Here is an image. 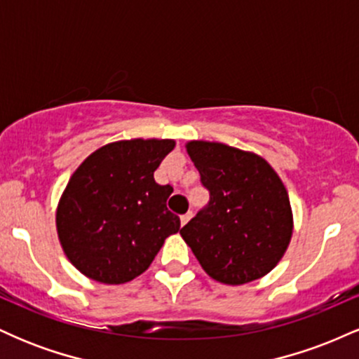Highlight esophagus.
Segmentation results:
<instances>
[{
  "instance_id": "1",
  "label": "esophagus",
  "mask_w": 359,
  "mask_h": 359,
  "mask_svg": "<svg viewBox=\"0 0 359 359\" xmlns=\"http://www.w3.org/2000/svg\"><path fill=\"white\" fill-rule=\"evenodd\" d=\"M191 217H192V212H187V214H184V216H180V224L185 226L189 221H191Z\"/></svg>"
}]
</instances>
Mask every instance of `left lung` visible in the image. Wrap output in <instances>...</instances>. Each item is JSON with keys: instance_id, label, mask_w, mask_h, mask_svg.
<instances>
[{"instance_id": "1", "label": "left lung", "mask_w": 359, "mask_h": 359, "mask_svg": "<svg viewBox=\"0 0 359 359\" xmlns=\"http://www.w3.org/2000/svg\"><path fill=\"white\" fill-rule=\"evenodd\" d=\"M209 204L180 229L205 273L243 285L277 266L294 231L285 185L265 158L224 143L189 142Z\"/></svg>"}]
</instances>
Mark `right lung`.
I'll return each mask as SVG.
<instances>
[{
    "label": "right lung",
    "instance_id": "right-lung-1",
    "mask_svg": "<svg viewBox=\"0 0 359 359\" xmlns=\"http://www.w3.org/2000/svg\"><path fill=\"white\" fill-rule=\"evenodd\" d=\"M174 140H121L93 151L77 167L57 205L59 241L86 275L119 285L142 275L180 219L167 209L174 189L154 172Z\"/></svg>",
    "mask_w": 359,
    "mask_h": 359
}]
</instances>
